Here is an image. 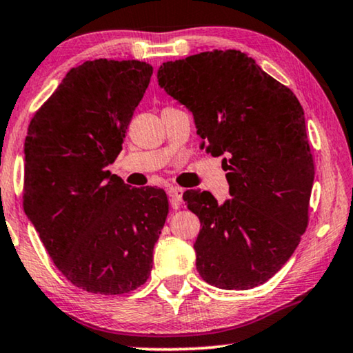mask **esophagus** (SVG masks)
Returning a JSON list of instances; mask_svg holds the SVG:
<instances>
[{"label": "esophagus", "mask_w": 353, "mask_h": 353, "mask_svg": "<svg viewBox=\"0 0 353 353\" xmlns=\"http://www.w3.org/2000/svg\"><path fill=\"white\" fill-rule=\"evenodd\" d=\"M167 192H169L172 208L173 210L180 208L181 202H183V189L180 186H170L169 189H167Z\"/></svg>", "instance_id": "1"}]
</instances>
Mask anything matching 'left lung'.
<instances>
[{
	"mask_svg": "<svg viewBox=\"0 0 353 353\" xmlns=\"http://www.w3.org/2000/svg\"><path fill=\"white\" fill-rule=\"evenodd\" d=\"M158 80L192 112L208 153L225 156L232 199L219 205L207 191L183 195L202 224L194 245L200 276L225 290L267 283L309 221L314 159L301 104L240 50L167 61Z\"/></svg>",
	"mask_w": 353,
	"mask_h": 353,
	"instance_id": "8db88e82",
	"label": "left lung"
}]
</instances>
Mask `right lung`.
Listing matches in <instances>:
<instances>
[{
	"label": "right lung",
	"instance_id": "1",
	"mask_svg": "<svg viewBox=\"0 0 353 353\" xmlns=\"http://www.w3.org/2000/svg\"><path fill=\"white\" fill-rule=\"evenodd\" d=\"M151 74L137 59L85 61L28 126L25 213L64 278L91 294L121 295L146 283L169 214L162 189L131 188L105 169Z\"/></svg>",
	"mask_w": 353,
	"mask_h": 353
}]
</instances>
